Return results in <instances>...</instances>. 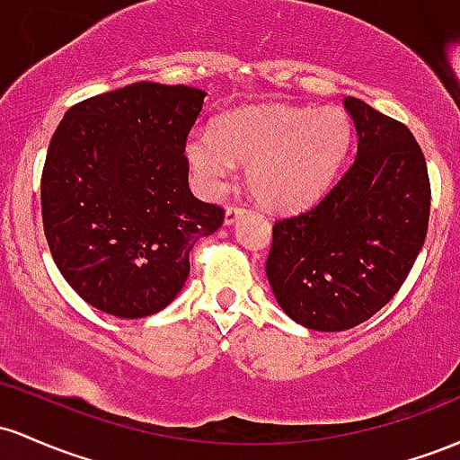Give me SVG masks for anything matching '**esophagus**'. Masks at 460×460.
Wrapping results in <instances>:
<instances>
[{
    "label": "esophagus",
    "mask_w": 460,
    "mask_h": 460,
    "mask_svg": "<svg viewBox=\"0 0 460 460\" xmlns=\"http://www.w3.org/2000/svg\"><path fill=\"white\" fill-rule=\"evenodd\" d=\"M243 213H245L243 206H228V208H226L224 224H226V226H232L236 219H239V217H243Z\"/></svg>",
    "instance_id": "obj_1"
}]
</instances>
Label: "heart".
Masks as SVG:
<instances>
[{
    "instance_id": "heart-1",
    "label": "heart",
    "mask_w": 460,
    "mask_h": 460,
    "mask_svg": "<svg viewBox=\"0 0 460 460\" xmlns=\"http://www.w3.org/2000/svg\"><path fill=\"white\" fill-rule=\"evenodd\" d=\"M349 141L352 121L339 106L243 108L221 117L215 130L190 132L184 158L208 198L228 187L241 163L258 202L293 210L311 204L332 182Z\"/></svg>"
}]
</instances>
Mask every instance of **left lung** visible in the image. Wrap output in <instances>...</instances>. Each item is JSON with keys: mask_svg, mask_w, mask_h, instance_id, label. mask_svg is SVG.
Listing matches in <instances>:
<instances>
[{"mask_svg": "<svg viewBox=\"0 0 460 460\" xmlns=\"http://www.w3.org/2000/svg\"><path fill=\"white\" fill-rule=\"evenodd\" d=\"M356 128L348 172L313 208L278 219L267 278L299 326L339 332L400 291L426 241L430 182L409 128L345 97Z\"/></svg>", "mask_w": 460, "mask_h": 460, "instance_id": "left-lung-1", "label": "left lung"}]
</instances>
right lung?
Here are the masks:
<instances>
[{
  "mask_svg": "<svg viewBox=\"0 0 460 460\" xmlns=\"http://www.w3.org/2000/svg\"><path fill=\"white\" fill-rule=\"evenodd\" d=\"M206 93L134 82L71 106L51 137L43 230L56 267L97 311H163L189 278V252L224 208L189 189L184 143Z\"/></svg>",
  "mask_w": 460,
  "mask_h": 460,
  "instance_id": "right-lung-1",
  "label": "right lung"
}]
</instances>
